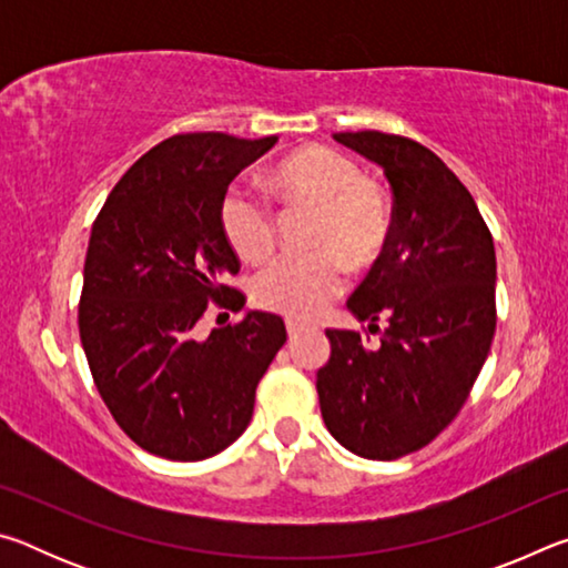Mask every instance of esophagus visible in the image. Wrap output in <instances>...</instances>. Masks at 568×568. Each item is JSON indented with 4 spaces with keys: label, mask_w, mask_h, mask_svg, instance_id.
<instances>
[{
    "label": "esophagus",
    "mask_w": 568,
    "mask_h": 568,
    "mask_svg": "<svg viewBox=\"0 0 568 568\" xmlns=\"http://www.w3.org/2000/svg\"><path fill=\"white\" fill-rule=\"evenodd\" d=\"M285 328H287V335H291V338H295V335L303 331V323H297V321H285Z\"/></svg>",
    "instance_id": "34e87169"
}]
</instances>
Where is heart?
I'll return each instance as SVG.
<instances>
[{
    "mask_svg": "<svg viewBox=\"0 0 568 568\" xmlns=\"http://www.w3.org/2000/svg\"><path fill=\"white\" fill-rule=\"evenodd\" d=\"M271 185L291 210H311L307 247L313 253L283 257L253 285L255 303L293 321H313L345 287V263L355 271L386 253L393 235V203L386 187L365 178L351 155L307 145L273 170ZM220 230L233 253L250 265L271 261L277 220L263 200L230 190L220 203Z\"/></svg>",
    "mask_w": 568,
    "mask_h": 568,
    "instance_id": "heart-1",
    "label": "heart"
}]
</instances>
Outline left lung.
Here are the masks:
<instances>
[{
    "label": "left lung",
    "instance_id": "1",
    "mask_svg": "<svg viewBox=\"0 0 568 568\" xmlns=\"http://www.w3.org/2000/svg\"><path fill=\"white\" fill-rule=\"evenodd\" d=\"M378 162L393 190V235L348 297L361 331H325L323 420L355 456L393 460L428 446L464 408L496 333V250L464 182L420 142L378 130L338 132Z\"/></svg>",
    "mask_w": 568,
    "mask_h": 568
}]
</instances>
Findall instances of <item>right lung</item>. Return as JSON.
<instances>
[{"label": "right lung", "mask_w": 568, "mask_h": 568, "mask_svg": "<svg viewBox=\"0 0 568 568\" xmlns=\"http://www.w3.org/2000/svg\"><path fill=\"white\" fill-rule=\"evenodd\" d=\"M277 138L172 134L124 172L92 223L77 307L104 406L140 448L170 460L220 454L253 418L255 388L287 338L283 318L247 313L200 335L210 307L240 313V261L220 203Z\"/></svg>", "instance_id": "right-lung-1"}]
</instances>
